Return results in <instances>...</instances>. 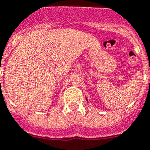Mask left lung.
I'll list each match as a JSON object with an SVG mask.
<instances>
[{
	"label": "left lung",
	"mask_w": 150,
	"mask_h": 150,
	"mask_svg": "<svg viewBox=\"0 0 150 150\" xmlns=\"http://www.w3.org/2000/svg\"><path fill=\"white\" fill-rule=\"evenodd\" d=\"M86 98V101H88V99H87V98Z\"/></svg>",
	"instance_id": "8db88e82"
}]
</instances>
